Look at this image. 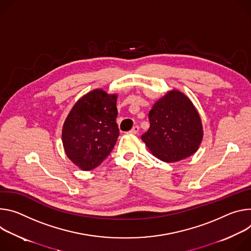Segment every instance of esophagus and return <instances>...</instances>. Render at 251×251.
Wrapping results in <instances>:
<instances>
[{"instance_id": "1", "label": "esophagus", "mask_w": 251, "mask_h": 251, "mask_svg": "<svg viewBox=\"0 0 251 251\" xmlns=\"http://www.w3.org/2000/svg\"><path fill=\"white\" fill-rule=\"evenodd\" d=\"M138 130H140V127H138L137 126H133L128 132L131 133V134H136V133L138 132Z\"/></svg>"}]
</instances>
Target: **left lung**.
Returning a JSON list of instances; mask_svg holds the SVG:
<instances>
[{
    "label": "left lung",
    "instance_id": "obj_1",
    "mask_svg": "<svg viewBox=\"0 0 251 251\" xmlns=\"http://www.w3.org/2000/svg\"><path fill=\"white\" fill-rule=\"evenodd\" d=\"M149 118L151 126L142 141L155 157L176 162L198 151L203 137L202 123L183 93L169 91L154 102Z\"/></svg>",
    "mask_w": 251,
    "mask_h": 251
}]
</instances>
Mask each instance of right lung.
Returning a JSON list of instances; mask_svg holds the SVG:
<instances>
[{
	"label": "right lung",
	"mask_w": 251,
	"mask_h": 251,
	"mask_svg": "<svg viewBox=\"0 0 251 251\" xmlns=\"http://www.w3.org/2000/svg\"><path fill=\"white\" fill-rule=\"evenodd\" d=\"M118 95L96 89L81 97L72 107L62 129L67 156L82 171L99 166L114 149L120 130Z\"/></svg>",
	"instance_id": "add662e5"
}]
</instances>
